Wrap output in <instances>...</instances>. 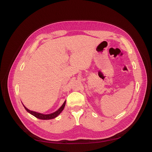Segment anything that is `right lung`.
Instances as JSON below:
<instances>
[{"instance_id": "1", "label": "right lung", "mask_w": 152, "mask_h": 152, "mask_svg": "<svg viewBox=\"0 0 152 152\" xmlns=\"http://www.w3.org/2000/svg\"><path fill=\"white\" fill-rule=\"evenodd\" d=\"M65 104H66V101H64V102L63 103V104L61 105V107L60 109L57 110L56 112H55V113H52V114H40V113H36V112L31 111V110L28 109L27 107H25L24 105H23V106H24L25 110H27L28 113H29L31 115L35 116V117H37L38 118H39V119L48 120V119H52V118H54L56 117L59 114H60L62 112V110H63V109L65 106Z\"/></svg>"}]
</instances>
